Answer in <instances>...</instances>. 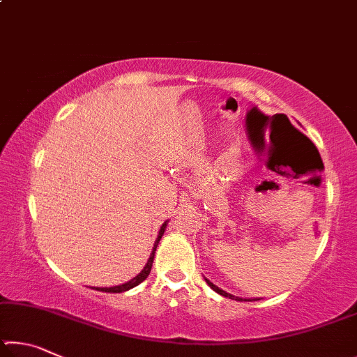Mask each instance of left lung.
Wrapping results in <instances>:
<instances>
[{"label": "left lung", "instance_id": "1", "mask_svg": "<svg viewBox=\"0 0 357 357\" xmlns=\"http://www.w3.org/2000/svg\"><path fill=\"white\" fill-rule=\"evenodd\" d=\"M204 280H206L208 285H209L211 288H213L215 293H219V294H222V296H225V298H228V299H234V301H249V299H243V298H234L233 294H229V293H227V291H223V289H220L219 287H215L214 283H211L208 279H204Z\"/></svg>", "mask_w": 357, "mask_h": 357}]
</instances>
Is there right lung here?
<instances>
[{
	"label": "right lung",
	"mask_w": 357,
	"mask_h": 357,
	"mask_svg": "<svg viewBox=\"0 0 357 357\" xmlns=\"http://www.w3.org/2000/svg\"><path fill=\"white\" fill-rule=\"evenodd\" d=\"M165 228H167V222L164 223V225L160 227L159 236H157V239H155L154 247H153V252H151V257H149V259H148V263H146V266H144L140 274H138L137 277H134V279H132V280H129L128 283H123V285L112 287V288H96V289H99V291H105V293H123V291H128V289L134 288V287H137V285H140V283H142L144 279H146V277H148L149 273H151V268H153V263H154V253H155V249H157V244H159V241H160V238H162V234H164Z\"/></svg>",
	"instance_id": "add662e5"
}]
</instances>
